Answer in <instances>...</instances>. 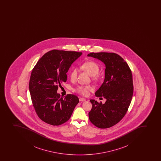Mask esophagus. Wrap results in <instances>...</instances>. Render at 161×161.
<instances>
[{
    "instance_id": "esophagus-1",
    "label": "esophagus",
    "mask_w": 161,
    "mask_h": 161,
    "mask_svg": "<svg viewBox=\"0 0 161 161\" xmlns=\"http://www.w3.org/2000/svg\"><path fill=\"white\" fill-rule=\"evenodd\" d=\"M79 100H80V102H85V100H86L85 99L83 98H80V99H79Z\"/></svg>"
}]
</instances>
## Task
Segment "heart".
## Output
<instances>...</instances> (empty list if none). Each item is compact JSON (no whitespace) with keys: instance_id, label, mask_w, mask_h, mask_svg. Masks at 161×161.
Returning <instances> with one entry per match:
<instances>
[{"instance_id":"1","label":"heart","mask_w":161,"mask_h":161,"mask_svg":"<svg viewBox=\"0 0 161 161\" xmlns=\"http://www.w3.org/2000/svg\"><path fill=\"white\" fill-rule=\"evenodd\" d=\"M80 68L85 71L92 76L94 80H97V75L99 72V67L97 63L93 61H87L83 63L80 66ZM78 75L77 69L76 68L72 69L70 73L71 80H75L77 78ZM92 90V87L90 85H79L74 89L75 92L81 94L84 96H86L89 94V91Z\"/></svg>"}]
</instances>
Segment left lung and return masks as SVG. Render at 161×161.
Masks as SVG:
<instances>
[{"instance_id": "1", "label": "left lung", "mask_w": 161, "mask_h": 161, "mask_svg": "<svg viewBox=\"0 0 161 161\" xmlns=\"http://www.w3.org/2000/svg\"><path fill=\"white\" fill-rule=\"evenodd\" d=\"M88 56L96 58L105 64V80L95 93L97 97H103L105 103L91 99L92 108L89 119L99 128L114 126L127 112L133 97V76L131 70L120 56L114 53H91Z\"/></svg>"}]
</instances>
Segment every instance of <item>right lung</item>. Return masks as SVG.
<instances>
[{
    "label": "right lung",
    "instance_id": "1",
    "mask_svg": "<svg viewBox=\"0 0 161 161\" xmlns=\"http://www.w3.org/2000/svg\"><path fill=\"white\" fill-rule=\"evenodd\" d=\"M81 52L50 50L39 59L31 71L29 89L31 102L39 118L59 126L70 118L79 99L74 94L61 97L58 87L67 80V72Z\"/></svg>",
    "mask_w": 161,
    "mask_h": 161
}]
</instances>
